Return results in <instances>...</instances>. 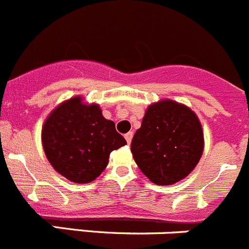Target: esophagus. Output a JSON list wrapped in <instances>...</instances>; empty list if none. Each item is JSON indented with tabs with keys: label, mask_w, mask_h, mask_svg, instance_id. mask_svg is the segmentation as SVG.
Returning a JSON list of instances; mask_svg holds the SVG:
<instances>
[{
	"label": "esophagus",
	"mask_w": 249,
	"mask_h": 249,
	"mask_svg": "<svg viewBox=\"0 0 249 249\" xmlns=\"http://www.w3.org/2000/svg\"><path fill=\"white\" fill-rule=\"evenodd\" d=\"M124 138H126L127 143H128V144H131V141H132V138H133V132H128V133L124 134Z\"/></svg>",
	"instance_id": "obj_1"
}]
</instances>
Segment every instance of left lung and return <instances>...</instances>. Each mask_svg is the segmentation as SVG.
<instances>
[{
  "label": "left lung",
  "instance_id": "left-lung-1",
  "mask_svg": "<svg viewBox=\"0 0 249 249\" xmlns=\"http://www.w3.org/2000/svg\"><path fill=\"white\" fill-rule=\"evenodd\" d=\"M134 161L157 185H172L188 177L204 152L199 118L185 105L161 100L150 105L131 144Z\"/></svg>",
  "mask_w": 249,
  "mask_h": 249
}]
</instances>
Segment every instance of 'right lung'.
<instances>
[{
    "label": "right lung",
    "instance_id": "add662e5",
    "mask_svg": "<svg viewBox=\"0 0 249 249\" xmlns=\"http://www.w3.org/2000/svg\"><path fill=\"white\" fill-rule=\"evenodd\" d=\"M44 153L54 169L77 184L96 179L108 164L109 153L127 144L99 105L80 96L54 108L42 128Z\"/></svg>",
    "mask_w": 249,
    "mask_h": 249
}]
</instances>
